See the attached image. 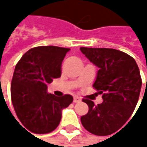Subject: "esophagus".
Returning a JSON list of instances; mask_svg holds the SVG:
<instances>
[{
    "instance_id": "1",
    "label": "esophagus",
    "mask_w": 147,
    "mask_h": 147,
    "mask_svg": "<svg viewBox=\"0 0 147 147\" xmlns=\"http://www.w3.org/2000/svg\"><path fill=\"white\" fill-rule=\"evenodd\" d=\"M73 101H74V103L79 102V101H81V99H80V98H78L77 96H75L73 99Z\"/></svg>"
}]
</instances>
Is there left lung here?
Returning a JSON list of instances; mask_svg holds the SVG:
<instances>
[{
    "label": "left lung",
    "mask_w": 147,
    "mask_h": 147,
    "mask_svg": "<svg viewBox=\"0 0 147 147\" xmlns=\"http://www.w3.org/2000/svg\"><path fill=\"white\" fill-rule=\"evenodd\" d=\"M80 49L100 68L93 87L103 99L97 105L92 100H82L88 105V111L82 116V124L93 134L110 135L125 124L135 109L142 84L139 67L134 58L117 49Z\"/></svg>",
    "instance_id": "obj_1"
}]
</instances>
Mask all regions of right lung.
<instances>
[{
  "instance_id": "right-lung-1",
  "label": "right lung",
  "mask_w": 147,
  "mask_h": 147,
  "mask_svg": "<svg viewBox=\"0 0 147 147\" xmlns=\"http://www.w3.org/2000/svg\"><path fill=\"white\" fill-rule=\"evenodd\" d=\"M70 48L36 47L26 52L15 66L11 99L16 115L30 132L47 134L59 124L62 110L72 101L71 94H47V84L61 76V65Z\"/></svg>"
}]
</instances>
